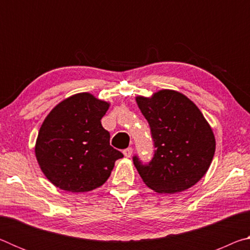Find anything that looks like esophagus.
I'll return each instance as SVG.
<instances>
[{"label":"esophagus","instance_id":"34e87169","mask_svg":"<svg viewBox=\"0 0 250 250\" xmlns=\"http://www.w3.org/2000/svg\"><path fill=\"white\" fill-rule=\"evenodd\" d=\"M132 152H133L132 147H126L125 150H124V154H125V158H130V156L132 155Z\"/></svg>","mask_w":250,"mask_h":250}]
</instances>
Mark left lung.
Returning <instances> with one entry per match:
<instances>
[{
    "mask_svg": "<svg viewBox=\"0 0 250 250\" xmlns=\"http://www.w3.org/2000/svg\"><path fill=\"white\" fill-rule=\"evenodd\" d=\"M135 100L149 122L155 147L149 163L133 156L143 182L161 194L179 193L196 184L208 170L216 146L200 109L183 94L167 89Z\"/></svg>",
    "mask_w": 250,
    "mask_h": 250,
    "instance_id": "8db88e82",
    "label": "left lung"
}]
</instances>
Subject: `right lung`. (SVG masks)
Wrapping results in <instances>:
<instances>
[{"label":"right lung","mask_w":250,"mask_h":250,"mask_svg":"<svg viewBox=\"0 0 250 250\" xmlns=\"http://www.w3.org/2000/svg\"><path fill=\"white\" fill-rule=\"evenodd\" d=\"M109 104L82 92L58 104L42 125L35 146L45 176L68 192H88L111 174L120 151L110 146V133L101 125Z\"/></svg>","instance_id":"add662e5"}]
</instances>
